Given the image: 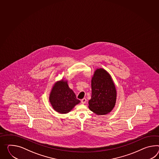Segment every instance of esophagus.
Listing matches in <instances>:
<instances>
[{
	"mask_svg": "<svg viewBox=\"0 0 159 159\" xmlns=\"http://www.w3.org/2000/svg\"><path fill=\"white\" fill-rule=\"evenodd\" d=\"M86 101H87V100H86V99H85V98H83V99H82L81 100V103L84 104V103H86Z\"/></svg>",
	"mask_w": 159,
	"mask_h": 159,
	"instance_id": "esophagus-1",
	"label": "esophagus"
}]
</instances>
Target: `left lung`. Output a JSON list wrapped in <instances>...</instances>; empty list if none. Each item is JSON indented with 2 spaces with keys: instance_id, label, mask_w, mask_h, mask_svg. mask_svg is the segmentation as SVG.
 <instances>
[{
  "instance_id": "1",
  "label": "left lung",
  "mask_w": 159,
  "mask_h": 159,
  "mask_svg": "<svg viewBox=\"0 0 159 159\" xmlns=\"http://www.w3.org/2000/svg\"><path fill=\"white\" fill-rule=\"evenodd\" d=\"M91 98L89 107L97 115H106L115 107L116 90L111 75L103 68L95 70L91 79Z\"/></svg>"
}]
</instances>
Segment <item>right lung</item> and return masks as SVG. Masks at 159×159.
Masks as SVG:
<instances>
[{"mask_svg": "<svg viewBox=\"0 0 159 159\" xmlns=\"http://www.w3.org/2000/svg\"><path fill=\"white\" fill-rule=\"evenodd\" d=\"M49 99L53 108L60 114L68 113L80 102L69 87L68 81L64 79L54 83Z\"/></svg>", "mask_w": 159, "mask_h": 159, "instance_id": "add662e5", "label": "right lung"}]
</instances>
